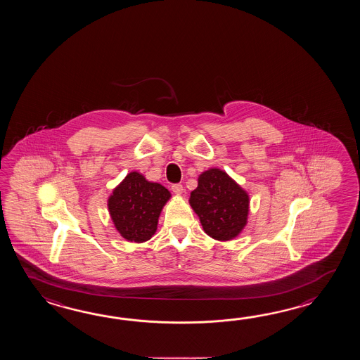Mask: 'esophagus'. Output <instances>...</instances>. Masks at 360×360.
I'll use <instances>...</instances> for the list:
<instances>
[{
	"instance_id": "34e87169",
	"label": "esophagus",
	"mask_w": 360,
	"mask_h": 360,
	"mask_svg": "<svg viewBox=\"0 0 360 360\" xmlns=\"http://www.w3.org/2000/svg\"><path fill=\"white\" fill-rule=\"evenodd\" d=\"M171 189L174 193H176V194H181L184 191L183 185L181 184H174L172 186H171Z\"/></svg>"
}]
</instances>
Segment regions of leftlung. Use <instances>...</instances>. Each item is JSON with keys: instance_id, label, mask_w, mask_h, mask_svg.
Segmentation results:
<instances>
[{"instance_id": "obj_1", "label": "left lung", "mask_w": 360, "mask_h": 360, "mask_svg": "<svg viewBox=\"0 0 360 360\" xmlns=\"http://www.w3.org/2000/svg\"><path fill=\"white\" fill-rule=\"evenodd\" d=\"M189 202L210 237L229 240L245 228L248 195L221 169L203 172L197 189L191 191Z\"/></svg>"}]
</instances>
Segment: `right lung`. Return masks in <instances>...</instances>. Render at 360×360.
<instances>
[{"instance_id": "right-lung-1", "label": "right lung", "mask_w": 360, "mask_h": 360, "mask_svg": "<svg viewBox=\"0 0 360 360\" xmlns=\"http://www.w3.org/2000/svg\"><path fill=\"white\" fill-rule=\"evenodd\" d=\"M169 191L161 184L149 183L138 172H131L108 200L115 228L130 242H146L153 237L162 207Z\"/></svg>"}]
</instances>
